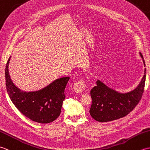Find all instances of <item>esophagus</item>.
<instances>
[{"label": "esophagus", "mask_w": 150, "mask_h": 150, "mask_svg": "<svg viewBox=\"0 0 150 150\" xmlns=\"http://www.w3.org/2000/svg\"><path fill=\"white\" fill-rule=\"evenodd\" d=\"M86 88L85 82L83 80H80L75 82L73 85V90L77 93H81Z\"/></svg>", "instance_id": "1"}]
</instances>
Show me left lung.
<instances>
[{"instance_id": "8db88e82", "label": "left lung", "mask_w": 150, "mask_h": 150, "mask_svg": "<svg viewBox=\"0 0 150 150\" xmlns=\"http://www.w3.org/2000/svg\"><path fill=\"white\" fill-rule=\"evenodd\" d=\"M140 56L145 67L144 60L141 53ZM146 71L145 68L144 75L137 86L126 93H120L97 80V86L90 91L92 98L90 110L91 116L98 122H104L119 119L131 112L141 100L144 92Z\"/></svg>"}]
</instances>
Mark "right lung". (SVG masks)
Here are the masks:
<instances>
[{
  "mask_svg": "<svg viewBox=\"0 0 150 150\" xmlns=\"http://www.w3.org/2000/svg\"><path fill=\"white\" fill-rule=\"evenodd\" d=\"M8 60L5 69L6 86L11 100L18 111L31 120L41 124L52 122L59 117L61 111L64 91L69 77H61L47 86L34 91H24L16 86L9 73Z\"/></svg>",
  "mask_w": 150,
  "mask_h": 150,
  "instance_id": "add662e5",
  "label": "right lung"
}]
</instances>
